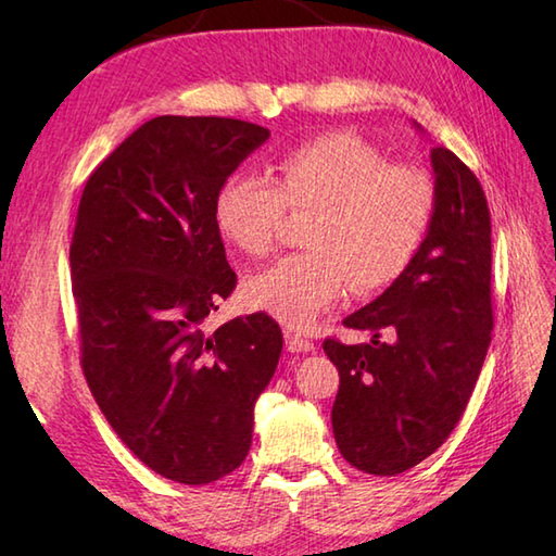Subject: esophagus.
Here are the masks:
<instances>
[{"label": "esophagus", "instance_id": "esophagus-1", "mask_svg": "<svg viewBox=\"0 0 556 556\" xmlns=\"http://www.w3.org/2000/svg\"><path fill=\"white\" fill-rule=\"evenodd\" d=\"M287 349L291 353H308V351L315 349V344H313V341H308V339H303L301 334L287 332Z\"/></svg>", "mask_w": 556, "mask_h": 556}]
</instances>
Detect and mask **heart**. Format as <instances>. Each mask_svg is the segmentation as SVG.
Wrapping results in <instances>:
<instances>
[{
	"label": "heart",
	"instance_id": "obj_1",
	"mask_svg": "<svg viewBox=\"0 0 556 556\" xmlns=\"http://www.w3.org/2000/svg\"><path fill=\"white\" fill-rule=\"evenodd\" d=\"M315 207L311 251L279 257L243 281L241 299L289 329L305 332L344 296L382 289L408 267L428 231L432 191L425 176L363 138L332 131L281 152L277 181L231 174L215 195L219 233L245 255L271 251L285 210Z\"/></svg>",
	"mask_w": 556,
	"mask_h": 556
}]
</instances>
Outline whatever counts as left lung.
Returning a JSON list of instances; mask_svg holds the SVG:
<instances>
[{
  "instance_id": "left-lung-1",
  "label": "left lung",
  "mask_w": 556,
  "mask_h": 556,
  "mask_svg": "<svg viewBox=\"0 0 556 556\" xmlns=\"http://www.w3.org/2000/svg\"><path fill=\"white\" fill-rule=\"evenodd\" d=\"M430 164L434 205L418 253L392 287L344 320L372 339L323 344L339 370L337 446L370 476L404 473L444 444L464 416L490 346L488 200L452 150L434 146Z\"/></svg>"
}]
</instances>
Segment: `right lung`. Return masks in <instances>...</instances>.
<instances>
[{
    "label": "right lung",
    "mask_w": 556,
    "mask_h": 556,
    "mask_svg": "<svg viewBox=\"0 0 556 556\" xmlns=\"http://www.w3.org/2000/svg\"><path fill=\"white\" fill-rule=\"evenodd\" d=\"M267 138L241 119L157 116L80 195L68 260L83 372L122 442L184 485L243 464L285 344L265 313L203 329L236 287L215 195Z\"/></svg>",
    "instance_id": "1"
}]
</instances>
